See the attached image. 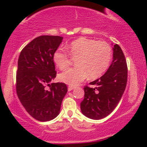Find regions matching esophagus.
I'll return each instance as SVG.
<instances>
[{"mask_svg": "<svg viewBox=\"0 0 147 147\" xmlns=\"http://www.w3.org/2000/svg\"><path fill=\"white\" fill-rule=\"evenodd\" d=\"M74 88H75V87L71 86H69L68 88V91H71V90H73Z\"/></svg>", "mask_w": 147, "mask_h": 147, "instance_id": "obj_1", "label": "esophagus"}]
</instances>
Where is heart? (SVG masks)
<instances>
[{
  "label": "heart",
  "instance_id": "heart-1",
  "mask_svg": "<svg viewBox=\"0 0 147 147\" xmlns=\"http://www.w3.org/2000/svg\"><path fill=\"white\" fill-rule=\"evenodd\" d=\"M76 66L69 68L59 75L61 82L71 86H77L88 77L95 79L101 77L109 68L112 59V49L105 41L81 37L66 46ZM61 50L55 51L53 61L60 70L70 65L71 59Z\"/></svg>",
  "mask_w": 147,
  "mask_h": 147
}]
</instances>
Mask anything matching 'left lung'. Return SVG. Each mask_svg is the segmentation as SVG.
<instances>
[{"label":"left lung","mask_w":147,"mask_h":147,"mask_svg":"<svg viewBox=\"0 0 147 147\" xmlns=\"http://www.w3.org/2000/svg\"><path fill=\"white\" fill-rule=\"evenodd\" d=\"M113 61L100 78L90 82L95 87L85 86L81 111L86 117L100 119L114 110L125 90L127 65L124 53L117 44L113 45Z\"/></svg>","instance_id":"1"}]
</instances>
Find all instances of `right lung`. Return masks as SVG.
Masks as SVG:
<instances>
[{"label": "right lung", "instance_id": "add662e5", "mask_svg": "<svg viewBox=\"0 0 147 147\" xmlns=\"http://www.w3.org/2000/svg\"><path fill=\"white\" fill-rule=\"evenodd\" d=\"M63 37L43 35L35 38L22 50L18 61L16 92L32 117L41 122L59 114L68 88L64 83H51L56 77L53 55Z\"/></svg>", "mask_w": 147, "mask_h": 147}]
</instances>
